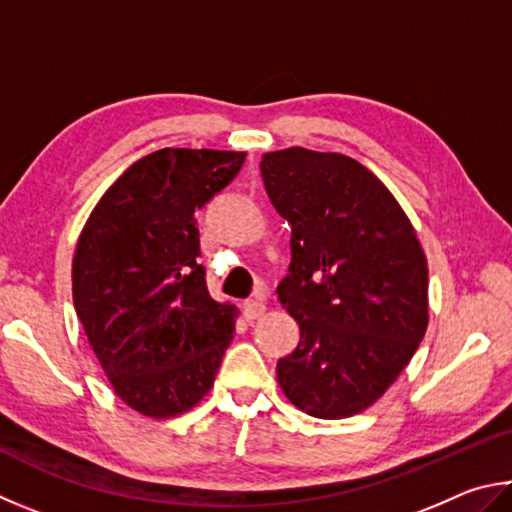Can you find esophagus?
Masks as SVG:
<instances>
[{
    "mask_svg": "<svg viewBox=\"0 0 512 512\" xmlns=\"http://www.w3.org/2000/svg\"><path fill=\"white\" fill-rule=\"evenodd\" d=\"M265 303L263 301H247L245 308H242V312H245V319L247 321H254V319H261L265 315Z\"/></svg>",
    "mask_w": 512,
    "mask_h": 512,
    "instance_id": "esophagus-1",
    "label": "esophagus"
}]
</instances>
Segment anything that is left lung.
Returning a JSON list of instances; mask_svg holds the SVG:
<instances>
[{
	"mask_svg": "<svg viewBox=\"0 0 512 512\" xmlns=\"http://www.w3.org/2000/svg\"><path fill=\"white\" fill-rule=\"evenodd\" d=\"M261 173L292 227L290 274L276 294L301 330L276 380L308 416H355L384 396L425 337L423 245L382 179L342 152H265Z\"/></svg>",
	"mask_w": 512,
	"mask_h": 512,
	"instance_id": "1",
	"label": "left lung"
}]
</instances>
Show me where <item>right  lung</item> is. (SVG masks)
I'll return each instance as SVG.
<instances>
[{
	"mask_svg": "<svg viewBox=\"0 0 512 512\" xmlns=\"http://www.w3.org/2000/svg\"><path fill=\"white\" fill-rule=\"evenodd\" d=\"M247 152L164 148L125 170L80 231L74 308L116 396L155 420L211 391L238 308L211 299L195 213L229 186Z\"/></svg>",
	"mask_w": 512,
	"mask_h": 512,
	"instance_id": "right-lung-1",
	"label": "right lung"
}]
</instances>
